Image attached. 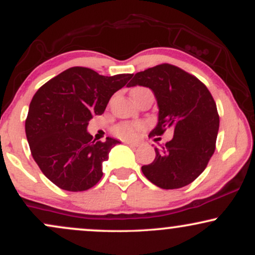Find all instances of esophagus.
Instances as JSON below:
<instances>
[{
  "label": "esophagus",
  "mask_w": 255,
  "mask_h": 255,
  "mask_svg": "<svg viewBox=\"0 0 255 255\" xmlns=\"http://www.w3.org/2000/svg\"><path fill=\"white\" fill-rule=\"evenodd\" d=\"M126 144H127L128 146H130V147H137V146H139L137 142H126Z\"/></svg>",
  "instance_id": "esophagus-1"
}]
</instances>
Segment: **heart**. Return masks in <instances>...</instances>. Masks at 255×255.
I'll use <instances>...</instances> for the list:
<instances>
[{"mask_svg": "<svg viewBox=\"0 0 255 255\" xmlns=\"http://www.w3.org/2000/svg\"><path fill=\"white\" fill-rule=\"evenodd\" d=\"M142 89V87H135L134 90ZM133 90V91H134ZM144 128L142 122H124V124L116 125L113 128L114 135L124 140H134L137 136V133Z\"/></svg>", "mask_w": 255, "mask_h": 255, "instance_id": "1", "label": "heart"}]
</instances>
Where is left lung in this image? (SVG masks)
<instances>
[{"label":"left lung","mask_w":255,"mask_h":255,"mask_svg":"<svg viewBox=\"0 0 255 255\" xmlns=\"http://www.w3.org/2000/svg\"><path fill=\"white\" fill-rule=\"evenodd\" d=\"M135 85L151 89L157 99L158 124L150 135L174 131L170 141L154 148L156 158L141 166L142 174L163 189L192 183L216 150L219 115L212 95L198 78L169 63L136 73L127 86Z\"/></svg>","instance_id":"1"}]
</instances>
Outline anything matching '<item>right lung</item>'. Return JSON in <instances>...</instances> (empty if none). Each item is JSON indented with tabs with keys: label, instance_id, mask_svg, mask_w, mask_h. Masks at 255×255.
<instances>
[{
	"label": "right lung",
	"instance_id": "add662e5",
	"mask_svg": "<svg viewBox=\"0 0 255 255\" xmlns=\"http://www.w3.org/2000/svg\"><path fill=\"white\" fill-rule=\"evenodd\" d=\"M131 77H104L72 67L34 93L25 121L26 137L34 162L61 189L87 191L103 176V162L120 141L109 136L96 141L87 125L92 116L104 113L111 96Z\"/></svg>",
	"mask_w": 255,
	"mask_h": 255
}]
</instances>
